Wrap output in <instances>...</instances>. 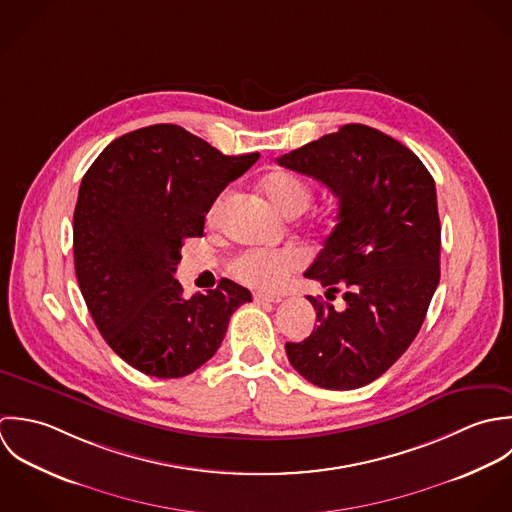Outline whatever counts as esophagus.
I'll use <instances>...</instances> for the list:
<instances>
[{"label":"esophagus","instance_id":"34e87169","mask_svg":"<svg viewBox=\"0 0 512 512\" xmlns=\"http://www.w3.org/2000/svg\"><path fill=\"white\" fill-rule=\"evenodd\" d=\"M253 301L259 303V305H267V303H281V297L279 295H269V293H255L253 295Z\"/></svg>","mask_w":512,"mask_h":512}]
</instances>
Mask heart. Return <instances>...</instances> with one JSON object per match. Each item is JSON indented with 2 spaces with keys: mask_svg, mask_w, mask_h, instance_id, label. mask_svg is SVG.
Returning <instances> with one entry per match:
<instances>
[{
  "mask_svg": "<svg viewBox=\"0 0 512 512\" xmlns=\"http://www.w3.org/2000/svg\"><path fill=\"white\" fill-rule=\"evenodd\" d=\"M261 190L269 204L279 213L287 217H295L307 209L312 200V190L305 180L287 174L273 172L261 182ZM225 196L217 198L209 207V221H215ZM305 265V253L299 249H253L245 251L231 263V273L237 281L259 287V289H275L287 281L291 273Z\"/></svg>",
  "mask_w": 512,
  "mask_h": 512,
  "instance_id": "b5f03b06",
  "label": "heart"
}]
</instances>
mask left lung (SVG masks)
Returning <instances> with one entry per match:
<instances>
[{
	"instance_id": "1",
	"label": "left lung",
	"mask_w": 512,
	"mask_h": 512,
	"mask_svg": "<svg viewBox=\"0 0 512 512\" xmlns=\"http://www.w3.org/2000/svg\"><path fill=\"white\" fill-rule=\"evenodd\" d=\"M277 164L338 198V223L305 277L328 301L342 293L344 307L307 297L318 324L285 344L289 362L318 388H362L408 350L439 285L435 182L402 142L366 124H344Z\"/></svg>"
}]
</instances>
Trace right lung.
<instances>
[{"mask_svg": "<svg viewBox=\"0 0 512 512\" xmlns=\"http://www.w3.org/2000/svg\"><path fill=\"white\" fill-rule=\"evenodd\" d=\"M259 154L225 156L176 124L112 140L83 176L73 215L75 273L106 344L132 368L182 378L219 348L251 293L221 279L184 299L174 279L182 241Z\"/></svg>", "mask_w": 512, "mask_h": 512, "instance_id": "obj_1", "label": "right lung"}]
</instances>
